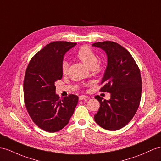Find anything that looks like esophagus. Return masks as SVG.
I'll list each match as a JSON object with an SVG mask.
<instances>
[{
	"label": "esophagus",
	"instance_id": "34e87169",
	"mask_svg": "<svg viewBox=\"0 0 161 161\" xmlns=\"http://www.w3.org/2000/svg\"><path fill=\"white\" fill-rule=\"evenodd\" d=\"M89 97L88 96H86V95H81L79 97V100L81 101V100H86L87 99V98H88Z\"/></svg>",
	"mask_w": 161,
	"mask_h": 161
}]
</instances>
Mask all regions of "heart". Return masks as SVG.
<instances>
[{"instance_id":"obj_1","label":"heart","mask_w":161,"mask_h":161,"mask_svg":"<svg viewBox=\"0 0 161 161\" xmlns=\"http://www.w3.org/2000/svg\"><path fill=\"white\" fill-rule=\"evenodd\" d=\"M77 57L89 69L97 68L98 58L92 49L87 45H84L77 52ZM69 63L67 61L64 60L62 64V71L64 73L67 71Z\"/></svg>"}]
</instances>
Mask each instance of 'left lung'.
<instances>
[{
	"label": "left lung",
	"instance_id": "8db88e82",
	"mask_svg": "<svg viewBox=\"0 0 161 161\" xmlns=\"http://www.w3.org/2000/svg\"><path fill=\"white\" fill-rule=\"evenodd\" d=\"M103 50L108 61L102 78V92L111 94L109 100L96 96L100 108L94 120L103 129L117 130L129 123L139 108L142 94L140 71L133 56L120 45L113 41L92 45Z\"/></svg>",
	"mask_w": 161,
	"mask_h": 161
}]
</instances>
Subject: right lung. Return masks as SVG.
Masks as SVG:
<instances>
[{
	"label": "right lung",
	"mask_w": 161,
	"mask_h": 161,
	"mask_svg": "<svg viewBox=\"0 0 161 161\" xmlns=\"http://www.w3.org/2000/svg\"><path fill=\"white\" fill-rule=\"evenodd\" d=\"M76 44L66 41L49 43L36 53L27 67L24 81L26 108L32 121L47 132L63 129L77 105V95L60 98L55 86L63 77L64 56Z\"/></svg>",
	"instance_id": "add662e5"
}]
</instances>
